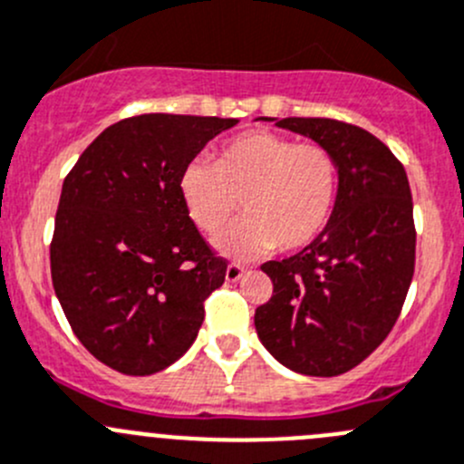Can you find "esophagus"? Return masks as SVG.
Returning a JSON list of instances; mask_svg holds the SVG:
<instances>
[{"instance_id":"esophagus-1","label":"esophagus","mask_w":464,"mask_h":464,"mask_svg":"<svg viewBox=\"0 0 464 464\" xmlns=\"http://www.w3.org/2000/svg\"><path fill=\"white\" fill-rule=\"evenodd\" d=\"M242 274H245V267H242L240 263H231L227 267V281H231V283H236L237 278L242 276Z\"/></svg>"}]
</instances>
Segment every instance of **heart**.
Instances as JSON below:
<instances>
[{"label": "heart", "instance_id": "heart-1", "mask_svg": "<svg viewBox=\"0 0 464 464\" xmlns=\"http://www.w3.org/2000/svg\"><path fill=\"white\" fill-rule=\"evenodd\" d=\"M188 219L218 233L237 208L245 218L215 240L231 258L308 246L331 219L337 201V163L319 142H295L254 129L224 142L210 163L192 160L177 181Z\"/></svg>", "mask_w": 464, "mask_h": 464}]
</instances>
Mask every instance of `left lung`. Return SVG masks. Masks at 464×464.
I'll return each instance as SVG.
<instances>
[{"mask_svg": "<svg viewBox=\"0 0 464 464\" xmlns=\"http://www.w3.org/2000/svg\"><path fill=\"white\" fill-rule=\"evenodd\" d=\"M276 127L313 138L337 163V201L324 231L299 254L260 265L274 292L254 314L281 365L337 376L361 365L401 314L415 274V219L406 169L376 136L328 118Z\"/></svg>", "mask_w": 464, "mask_h": 464, "instance_id": "8db88e82", "label": "left lung"}]
</instances>
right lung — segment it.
Listing matches in <instances>:
<instances>
[{
	"label": "right lung",
	"mask_w": 464,
	"mask_h": 464,
	"mask_svg": "<svg viewBox=\"0 0 464 464\" xmlns=\"http://www.w3.org/2000/svg\"><path fill=\"white\" fill-rule=\"evenodd\" d=\"M237 120L150 112L112 124L63 181L49 260L72 331L97 361L150 376L183 356L227 276L179 199L181 169Z\"/></svg>",
	"instance_id": "obj_1"
}]
</instances>
